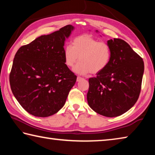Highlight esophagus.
<instances>
[{
	"label": "esophagus",
	"instance_id": "34e87169",
	"mask_svg": "<svg viewBox=\"0 0 155 155\" xmlns=\"http://www.w3.org/2000/svg\"><path fill=\"white\" fill-rule=\"evenodd\" d=\"M83 78H81V77H77V82H79V81H81V80H83Z\"/></svg>",
	"mask_w": 155,
	"mask_h": 155
}]
</instances>
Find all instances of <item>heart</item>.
I'll list each match as a JSON object with an SVG mask.
<instances>
[{
  "label": "heart",
  "mask_w": 155,
  "mask_h": 155,
  "mask_svg": "<svg viewBox=\"0 0 155 155\" xmlns=\"http://www.w3.org/2000/svg\"><path fill=\"white\" fill-rule=\"evenodd\" d=\"M111 54V48L108 43L100 41L89 34L76 37L72 46H65L63 52L68 67L72 68L80 60L73 70L81 75L103 71L109 65Z\"/></svg>",
  "instance_id": "1"
}]
</instances>
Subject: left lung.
Here are the masks:
<instances>
[{"instance_id":"left-lung-1","label":"left lung","mask_w":155,"mask_h":155,"mask_svg":"<svg viewBox=\"0 0 155 155\" xmlns=\"http://www.w3.org/2000/svg\"><path fill=\"white\" fill-rule=\"evenodd\" d=\"M98 32V31H96ZM111 48L108 66L89 78V106L104 116L113 117L128 111L140 96L144 64L143 59L121 39L107 41Z\"/></svg>"}]
</instances>
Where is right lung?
<instances>
[{
    "label": "right lung",
    "instance_id": "obj_1",
    "mask_svg": "<svg viewBox=\"0 0 155 155\" xmlns=\"http://www.w3.org/2000/svg\"><path fill=\"white\" fill-rule=\"evenodd\" d=\"M74 27L36 38L15 54L9 74L12 93L23 109L37 117H48L65 104L77 76L65 64V39Z\"/></svg>",
    "mask_w": 155,
    "mask_h": 155
}]
</instances>
